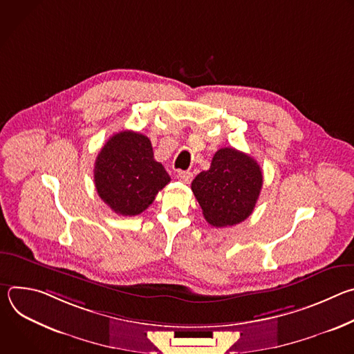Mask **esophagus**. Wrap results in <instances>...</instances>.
I'll list each match as a JSON object with an SVG mask.
<instances>
[{
	"label": "esophagus",
	"mask_w": 354,
	"mask_h": 354,
	"mask_svg": "<svg viewBox=\"0 0 354 354\" xmlns=\"http://www.w3.org/2000/svg\"><path fill=\"white\" fill-rule=\"evenodd\" d=\"M178 179L183 183H190L193 179V174L189 171H180V172H178Z\"/></svg>",
	"instance_id": "esophagus-1"
}]
</instances>
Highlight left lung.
Returning a JSON list of instances; mask_svg holds the SVG:
<instances>
[{
  "label": "left lung",
  "mask_w": 354,
  "mask_h": 354,
  "mask_svg": "<svg viewBox=\"0 0 354 354\" xmlns=\"http://www.w3.org/2000/svg\"><path fill=\"white\" fill-rule=\"evenodd\" d=\"M263 185L258 162L235 148H220L209 171L200 172L192 190L213 227H231L246 220L255 209Z\"/></svg>",
  "instance_id": "1"
}]
</instances>
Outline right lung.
Instances as JSON below:
<instances>
[{
	"label": "right lung",
	"instance_id": "add662e5",
	"mask_svg": "<svg viewBox=\"0 0 354 354\" xmlns=\"http://www.w3.org/2000/svg\"><path fill=\"white\" fill-rule=\"evenodd\" d=\"M95 187L120 216H137L153 203L171 178L154 160L147 136L124 130L113 134L99 151L93 168Z\"/></svg>",
	"mask_w": 354,
	"mask_h": 354
}]
</instances>
